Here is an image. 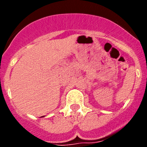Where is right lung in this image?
<instances>
[{
    "mask_svg": "<svg viewBox=\"0 0 147 147\" xmlns=\"http://www.w3.org/2000/svg\"><path fill=\"white\" fill-rule=\"evenodd\" d=\"M42 117H43V116H42Z\"/></svg>",
    "mask_w": 147,
    "mask_h": 147,
    "instance_id": "1",
    "label": "right lung"
}]
</instances>
